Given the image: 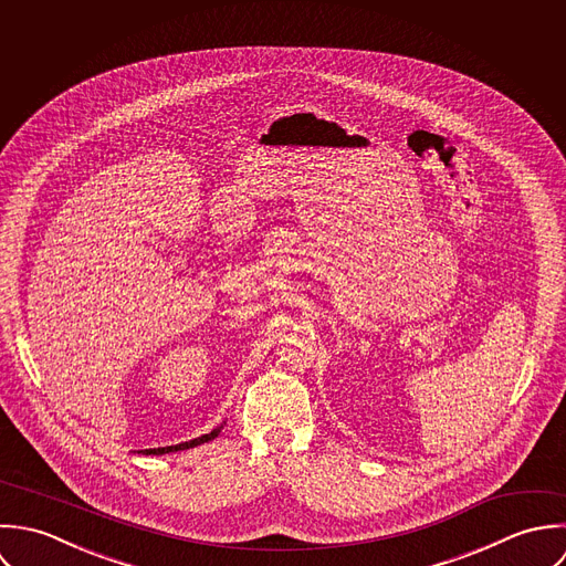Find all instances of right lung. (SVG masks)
<instances>
[{
  "mask_svg": "<svg viewBox=\"0 0 566 566\" xmlns=\"http://www.w3.org/2000/svg\"><path fill=\"white\" fill-rule=\"evenodd\" d=\"M221 429L223 427H219V429H214L212 433H208V436H201V438H197V440H190V442H184V444H177V447H164V449H146L144 454H166V452H175V451H186V449H192V447H199V444H203V442H210V440H214L219 433H221Z\"/></svg>",
  "mask_w": 566,
  "mask_h": 566,
  "instance_id": "right-lung-1",
  "label": "right lung"
}]
</instances>
